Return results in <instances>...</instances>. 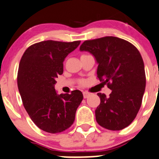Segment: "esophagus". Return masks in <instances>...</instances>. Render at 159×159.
I'll use <instances>...</instances> for the list:
<instances>
[{"label":"esophagus","mask_w":159,"mask_h":159,"mask_svg":"<svg viewBox=\"0 0 159 159\" xmlns=\"http://www.w3.org/2000/svg\"><path fill=\"white\" fill-rule=\"evenodd\" d=\"M89 96H90V93L88 91H84L83 92V97L85 98H85L89 97Z\"/></svg>","instance_id":"34e87169"}]
</instances>
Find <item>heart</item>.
<instances>
[{
	"label": "heart",
	"mask_w": 159,
	"mask_h": 159,
	"mask_svg": "<svg viewBox=\"0 0 159 159\" xmlns=\"http://www.w3.org/2000/svg\"><path fill=\"white\" fill-rule=\"evenodd\" d=\"M86 55H87V54H82L81 57H84V56H86ZM79 84H80V85H84L85 84V80H83V79L80 80H79Z\"/></svg>",
	"instance_id": "b5f03b06"
}]
</instances>
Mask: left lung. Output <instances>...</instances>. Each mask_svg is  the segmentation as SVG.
Returning <instances> with one entry per match:
<instances>
[{"mask_svg": "<svg viewBox=\"0 0 159 159\" xmlns=\"http://www.w3.org/2000/svg\"><path fill=\"white\" fill-rule=\"evenodd\" d=\"M80 49L95 57L97 78L112 90L108 97L97 93L100 104L95 111L96 120L107 130H122L136 118L145 90L140 52L128 41L112 36L84 41Z\"/></svg>", "mask_w": 159, "mask_h": 159, "instance_id": "left-lung-1", "label": "left lung"}]
</instances>
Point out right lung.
Segmentation results:
<instances>
[{
    "label": "right lung",
    "instance_id": "add662e5",
    "mask_svg": "<svg viewBox=\"0 0 159 159\" xmlns=\"http://www.w3.org/2000/svg\"><path fill=\"white\" fill-rule=\"evenodd\" d=\"M80 40H46L32 45L23 53L17 72V87L23 105L33 122L50 134L67 130L75 119L83 99L78 90L57 95L55 79L63 73V61Z\"/></svg>",
    "mask_w": 159,
    "mask_h": 159
}]
</instances>
